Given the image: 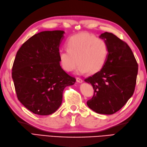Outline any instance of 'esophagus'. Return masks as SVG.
Returning <instances> with one entry per match:
<instances>
[{
  "label": "esophagus",
  "instance_id": "obj_1",
  "mask_svg": "<svg viewBox=\"0 0 147 147\" xmlns=\"http://www.w3.org/2000/svg\"><path fill=\"white\" fill-rule=\"evenodd\" d=\"M76 80H77V82H79V83H81L83 82V80L82 79H80V77H77L76 78Z\"/></svg>",
  "mask_w": 147,
  "mask_h": 147
}]
</instances>
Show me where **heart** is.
<instances>
[{"mask_svg":"<svg viewBox=\"0 0 147 147\" xmlns=\"http://www.w3.org/2000/svg\"><path fill=\"white\" fill-rule=\"evenodd\" d=\"M68 49L61 50L59 58L63 69L73 71L78 65V73L93 74L102 69L109 55V46L103 38L81 32L68 40Z\"/></svg>","mask_w":147,"mask_h":147,"instance_id":"obj_1","label":"heart"}]
</instances>
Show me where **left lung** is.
I'll use <instances>...</instances> for the list:
<instances>
[{"label": "left lung", "instance_id": "left-lung-1", "mask_svg": "<svg viewBox=\"0 0 147 147\" xmlns=\"http://www.w3.org/2000/svg\"><path fill=\"white\" fill-rule=\"evenodd\" d=\"M100 37L109 44V55L102 69L84 80L94 89L87 105L96 113L111 115L133 96L138 65L126 42L112 33L105 32Z\"/></svg>", "mask_w": 147, "mask_h": 147}]
</instances>
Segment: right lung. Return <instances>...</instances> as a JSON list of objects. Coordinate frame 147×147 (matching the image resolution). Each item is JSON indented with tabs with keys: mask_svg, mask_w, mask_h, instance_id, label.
<instances>
[{
	"mask_svg": "<svg viewBox=\"0 0 147 147\" xmlns=\"http://www.w3.org/2000/svg\"><path fill=\"white\" fill-rule=\"evenodd\" d=\"M63 31L33 35L18 51L12 78L18 100L35 114L48 115L60 107L63 92L76 79L62 69L59 46Z\"/></svg>",
	"mask_w": 147,
	"mask_h": 147,
	"instance_id": "right-lung-1",
	"label": "right lung"
}]
</instances>
